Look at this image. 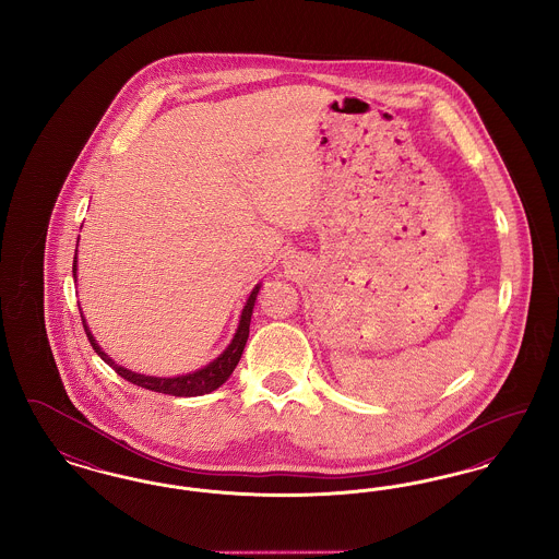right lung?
Listing matches in <instances>:
<instances>
[{
  "instance_id": "right-lung-1",
  "label": "right lung",
  "mask_w": 559,
  "mask_h": 559,
  "mask_svg": "<svg viewBox=\"0 0 559 559\" xmlns=\"http://www.w3.org/2000/svg\"><path fill=\"white\" fill-rule=\"evenodd\" d=\"M75 270H78V258H75V262H73V274H75ZM258 292H260V287H255V289L251 292V295H249V299H247V304H245V308H242V314H240L237 335H235L233 344L224 349V354H219V356L213 360L212 365H207V367L201 369V371L188 372V374L171 377V379L146 377V374H138V372L128 371V369L115 365V362L108 358L107 354L100 349V346L96 344V340L92 337V333H90V329H87L83 317H81V322H83L85 335H87L92 347L96 349V354H98L107 365H110L117 374H121L123 379H128L133 385H140V388H144V390H153V392H159V394H169V396H187V399L188 396H203V394H210L213 390H217V388L233 374V371L237 369L240 354H242L245 344H247V337H249V322H251V314H253V306H255Z\"/></svg>"
}]
</instances>
